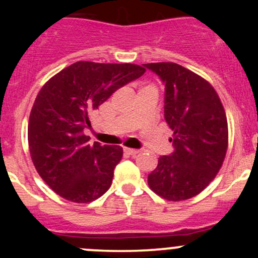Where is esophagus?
I'll use <instances>...</instances> for the list:
<instances>
[{"label":"esophagus","mask_w":258,"mask_h":258,"mask_svg":"<svg viewBox=\"0 0 258 258\" xmlns=\"http://www.w3.org/2000/svg\"><path fill=\"white\" fill-rule=\"evenodd\" d=\"M124 152H126L127 155H131V156H134V157H136V156L139 155V153L141 152V151H140V150H134V148H124Z\"/></svg>","instance_id":"obj_1"}]
</instances>
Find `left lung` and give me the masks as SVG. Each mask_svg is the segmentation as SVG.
Here are the masks:
<instances>
[{
  "label": "left lung",
  "instance_id": "left-lung-1",
  "mask_svg": "<svg viewBox=\"0 0 258 258\" xmlns=\"http://www.w3.org/2000/svg\"><path fill=\"white\" fill-rule=\"evenodd\" d=\"M165 83V119L173 131V152L161 156L148 186L168 201H183L204 191L227 152V118L215 88L173 62L145 63Z\"/></svg>",
  "mask_w": 258,
  "mask_h": 258
}]
</instances>
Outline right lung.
Returning <instances> with one entry per match:
<instances>
[{
	"label": "right lung",
	"instance_id": "right-lung-1",
	"mask_svg": "<svg viewBox=\"0 0 258 258\" xmlns=\"http://www.w3.org/2000/svg\"><path fill=\"white\" fill-rule=\"evenodd\" d=\"M145 71L139 64L80 61L41 88L30 114L28 146L38 175L57 195L87 204L110 188L122 147L90 145L83 131L93 110Z\"/></svg>",
	"mask_w": 258,
	"mask_h": 258
}]
</instances>
